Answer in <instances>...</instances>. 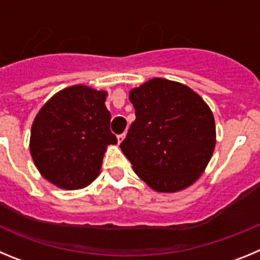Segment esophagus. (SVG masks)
<instances>
[{
  "instance_id": "34e87169",
  "label": "esophagus",
  "mask_w": 260,
  "mask_h": 260,
  "mask_svg": "<svg viewBox=\"0 0 260 260\" xmlns=\"http://www.w3.org/2000/svg\"><path fill=\"white\" fill-rule=\"evenodd\" d=\"M126 137V133H122V134H119L118 137H117V141H118V143H122L123 139H125Z\"/></svg>"
}]
</instances>
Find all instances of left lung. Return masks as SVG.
I'll return each instance as SVG.
<instances>
[{
  "label": "left lung",
  "instance_id": "1",
  "mask_svg": "<svg viewBox=\"0 0 260 260\" xmlns=\"http://www.w3.org/2000/svg\"><path fill=\"white\" fill-rule=\"evenodd\" d=\"M135 109L122 152L137 176L158 192H176L198 180L216 144L210 107L191 88L153 78L130 91Z\"/></svg>",
  "mask_w": 260,
  "mask_h": 260
}]
</instances>
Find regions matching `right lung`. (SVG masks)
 Returning <instances> with one entry per match:
<instances>
[{"label": "right lung", "mask_w": 260, "mask_h": 260, "mask_svg": "<svg viewBox=\"0 0 260 260\" xmlns=\"http://www.w3.org/2000/svg\"><path fill=\"white\" fill-rule=\"evenodd\" d=\"M105 99V91L78 84L57 92L41 108L32 123L29 151L45 180L74 190L99 176L107 147L117 143Z\"/></svg>", "instance_id": "right-lung-1"}]
</instances>
